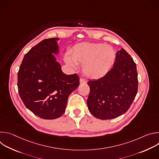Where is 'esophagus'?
Wrapping results in <instances>:
<instances>
[{
	"label": "esophagus",
	"mask_w": 159,
	"mask_h": 159,
	"mask_svg": "<svg viewBox=\"0 0 159 159\" xmlns=\"http://www.w3.org/2000/svg\"><path fill=\"white\" fill-rule=\"evenodd\" d=\"M80 84H85V83H86V80L84 79L80 78Z\"/></svg>",
	"instance_id": "esophagus-1"
}]
</instances>
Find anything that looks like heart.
I'll return each instance as SVG.
<instances>
[{
	"label": "heart",
	"instance_id": "heart-1",
	"mask_svg": "<svg viewBox=\"0 0 159 159\" xmlns=\"http://www.w3.org/2000/svg\"><path fill=\"white\" fill-rule=\"evenodd\" d=\"M116 52L112 47L102 43H82L76 44L65 56V63L72 68L82 65V72L90 79H98L105 76L114 66Z\"/></svg>",
	"mask_w": 159,
	"mask_h": 159
}]
</instances>
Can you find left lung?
I'll return each instance as SVG.
<instances>
[{
  "mask_svg": "<svg viewBox=\"0 0 159 159\" xmlns=\"http://www.w3.org/2000/svg\"><path fill=\"white\" fill-rule=\"evenodd\" d=\"M90 93L87 106L100 120L116 118L129 108L138 91L137 66L123 49L117 52L112 69L104 77L87 82Z\"/></svg>",
  "mask_w": 159,
  "mask_h": 159,
  "instance_id": "left-lung-1",
  "label": "left lung"
}]
</instances>
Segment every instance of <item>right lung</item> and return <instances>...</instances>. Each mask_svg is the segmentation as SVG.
Listing matches in <instances>:
<instances>
[{
  "label": "right lung",
  "mask_w": 159,
  "mask_h": 159,
  "mask_svg": "<svg viewBox=\"0 0 159 159\" xmlns=\"http://www.w3.org/2000/svg\"><path fill=\"white\" fill-rule=\"evenodd\" d=\"M58 39H44L33 47L25 54L17 73L18 92L22 102L44 120L60 117L68 98L79 85V76L65 74L53 55L58 53Z\"/></svg>",
  "instance_id": "add662e5"
}]
</instances>
